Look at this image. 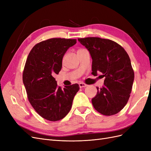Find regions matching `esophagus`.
<instances>
[{"mask_svg": "<svg viewBox=\"0 0 151 151\" xmlns=\"http://www.w3.org/2000/svg\"><path fill=\"white\" fill-rule=\"evenodd\" d=\"M79 87H80L81 88H85V87H86L88 85L84 84V83H80L79 84Z\"/></svg>", "mask_w": 151, "mask_h": 151, "instance_id": "1", "label": "esophagus"}]
</instances>
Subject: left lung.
Masks as SVG:
<instances>
[{
	"instance_id": "1",
	"label": "left lung",
	"mask_w": 151,
	"mask_h": 151,
	"mask_svg": "<svg viewBox=\"0 0 151 151\" xmlns=\"http://www.w3.org/2000/svg\"><path fill=\"white\" fill-rule=\"evenodd\" d=\"M92 58V74L101 72L105 77L101 88L92 99L94 109L102 115H115L124 108L130 98L134 72L129 55L121 45L98 37L78 38Z\"/></svg>"
}]
</instances>
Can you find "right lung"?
Listing matches in <instances>:
<instances>
[{
	"label": "right lung",
	"instance_id": "obj_1",
	"mask_svg": "<svg viewBox=\"0 0 151 151\" xmlns=\"http://www.w3.org/2000/svg\"><path fill=\"white\" fill-rule=\"evenodd\" d=\"M76 39L51 38L35 45L25 63L22 81L30 104L38 114L47 120L58 121L70 111L79 84L58 86L55 75L62 66L67 50Z\"/></svg>",
	"mask_w": 151,
	"mask_h": 151
}]
</instances>
